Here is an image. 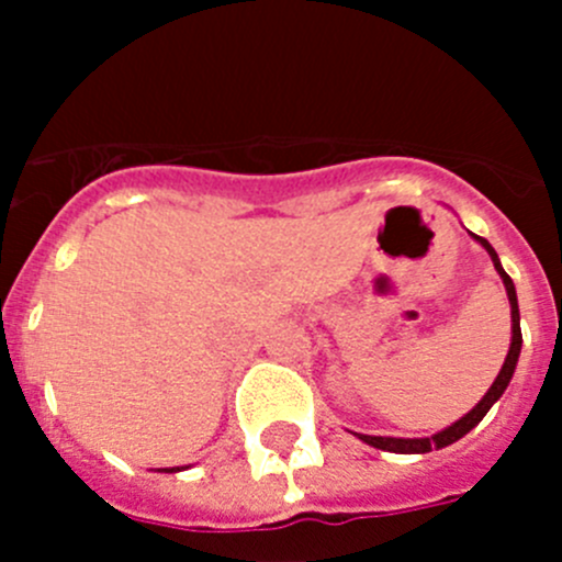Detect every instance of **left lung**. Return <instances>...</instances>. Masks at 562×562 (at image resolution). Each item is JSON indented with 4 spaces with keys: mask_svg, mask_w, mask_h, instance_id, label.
Instances as JSON below:
<instances>
[{
    "mask_svg": "<svg viewBox=\"0 0 562 562\" xmlns=\"http://www.w3.org/2000/svg\"><path fill=\"white\" fill-rule=\"evenodd\" d=\"M475 241H479L481 247L490 252L492 263H495V271L501 274L503 285H506V296H508V304H512V345H508V356L506 361H503L501 372H497L495 383H492L490 391H486L484 396H481L479 405L473 407L470 413H464L459 422L451 424V427L440 429V432L429 435V438H381V435H361V432H353L356 438L364 440L367 446H372V449H381V451H394V454H427V451L432 449H446V446L457 443L459 438H464V435L470 432V429L475 427V424L481 422V418L490 413V407L495 405L497 400L503 396V391L508 389V383H512L514 378V370H517V361H519V353H522V328H519V304H517V288H514L512 277L506 274V269L501 266V258H497L495 247L490 245L486 239H481V236L470 234Z\"/></svg>",
    "mask_w": 562,
    "mask_h": 562,
    "instance_id": "1",
    "label": "left lung"
}]
</instances>
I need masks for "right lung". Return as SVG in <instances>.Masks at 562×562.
<instances>
[{
  "mask_svg": "<svg viewBox=\"0 0 562 562\" xmlns=\"http://www.w3.org/2000/svg\"><path fill=\"white\" fill-rule=\"evenodd\" d=\"M176 470H179V468H171V470H168V473H176Z\"/></svg>",
  "mask_w": 562,
  "mask_h": 562,
  "instance_id": "obj_1",
  "label": "right lung"
}]
</instances>
